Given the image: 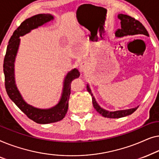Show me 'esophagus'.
Segmentation results:
<instances>
[{"label":"esophagus","instance_id":"1","mask_svg":"<svg viewBox=\"0 0 159 159\" xmlns=\"http://www.w3.org/2000/svg\"><path fill=\"white\" fill-rule=\"evenodd\" d=\"M79 68H80V70L81 71V72L84 73L87 70V69L89 68V65L86 62H82L80 64Z\"/></svg>","mask_w":159,"mask_h":159}]
</instances>
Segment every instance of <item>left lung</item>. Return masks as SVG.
Listing matches in <instances>:
<instances>
[{
    "instance_id": "8db88e82",
    "label": "left lung",
    "mask_w": 159,
    "mask_h": 159,
    "mask_svg": "<svg viewBox=\"0 0 159 159\" xmlns=\"http://www.w3.org/2000/svg\"><path fill=\"white\" fill-rule=\"evenodd\" d=\"M118 18L121 20V28L118 29L116 31L115 34L117 37H123V36L127 35H135V34H143L149 37L148 33L145 26L140 23L139 21L136 20L134 18L129 16L125 14H119ZM87 91L91 93V97H92V102L93 107H94L96 110L99 112L100 115H102L103 117L107 118H120L123 117L125 116L133 114L136 109L138 108L125 109V110H120V111H109L104 110V109L101 108L97 104V102L93 97V96L91 92L89 86L87 85L86 86Z\"/></svg>"
}]
</instances>
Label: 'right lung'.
Here are the masks:
<instances>
[{"label": "right lung", "instance_id": "add662e5", "mask_svg": "<svg viewBox=\"0 0 159 159\" xmlns=\"http://www.w3.org/2000/svg\"><path fill=\"white\" fill-rule=\"evenodd\" d=\"M53 19L49 13H41L26 19L13 33L6 49L3 61V72L5 75V86L8 97L15 104L30 118L39 124H48L56 122L63 119L68 109V100L70 94V83L79 77L80 73L73 69L66 75L64 81L63 91L59 103L51 109H41L26 104L18 91L14 80V61L19 48V37L30 32L33 29L43 25Z\"/></svg>", "mask_w": 159, "mask_h": 159}]
</instances>
